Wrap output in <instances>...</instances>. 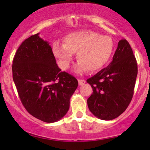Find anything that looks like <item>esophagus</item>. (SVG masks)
<instances>
[{
    "mask_svg": "<svg viewBox=\"0 0 150 150\" xmlns=\"http://www.w3.org/2000/svg\"><path fill=\"white\" fill-rule=\"evenodd\" d=\"M85 83H86V81H85V80L78 79V84H79V86H82V85L85 84Z\"/></svg>",
    "mask_w": 150,
    "mask_h": 150,
    "instance_id": "esophagus-1",
    "label": "esophagus"
}]
</instances>
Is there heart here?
I'll return each mask as SVG.
<instances>
[{
	"instance_id": "1",
	"label": "heart",
	"mask_w": 150,
	"mask_h": 150,
	"mask_svg": "<svg viewBox=\"0 0 150 150\" xmlns=\"http://www.w3.org/2000/svg\"><path fill=\"white\" fill-rule=\"evenodd\" d=\"M114 48V42L110 36L91 30H82L67 35L64 38V44L54 43L53 52L60 68L64 70L69 68L73 54L77 53L79 62L76 71L81 73L86 69L95 72L102 69L111 59Z\"/></svg>"
}]
</instances>
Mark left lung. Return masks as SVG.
Instances as JSON below:
<instances>
[{
	"instance_id": "1",
	"label": "left lung",
	"mask_w": 150,
	"mask_h": 150,
	"mask_svg": "<svg viewBox=\"0 0 150 150\" xmlns=\"http://www.w3.org/2000/svg\"><path fill=\"white\" fill-rule=\"evenodd\" d=\"M137 73L132 48L125 39H122L110 64L86 81L93 88L87 100L92 114L105 120L120 115L132 99Z\"/></svg>"
}]
</instances>
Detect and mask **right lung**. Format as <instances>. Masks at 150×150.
I'll return each instance as SVG.
<instances>
[{
  "instance_id": "add662e5",
  "label": "right lung",
  "mask_w": 150,
  "mask_h": 150,
  "mask_svg": "<svg viewBox=\"0 0 150 150\" xmlns=\"http://www.w3.org/2000/svg\"><path fill=\"white\" fill-rule=\"evenodd\" d=\"M12 73L21 102L33 117L54 122L67 114L78 82L72 75L62 72L49 43L40 38L39 33L24 40L18 48Z\"/></svg>"
}]
</instances>
